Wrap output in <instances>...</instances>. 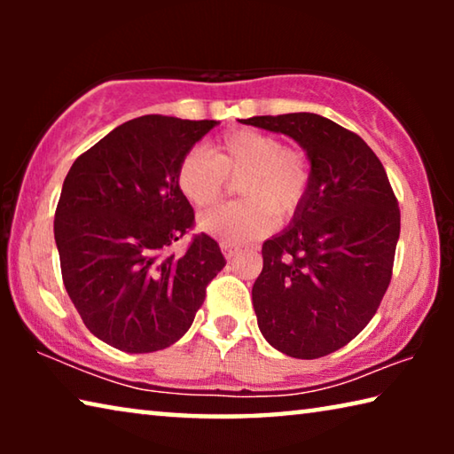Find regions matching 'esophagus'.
I'll return each mask as SVG.
<instances>
[{
	"mask_svg": "<svg viewBox=\"0 0 454 454\" xmlns=\"http://www.w3.org/2000/svg\"><path fill=\"white\" fill-rule=\"evenodd\" d=\"M220 248H222V252H224V256L230 260V258H234L238 252H240V246H236V244H232V242H222L220 244Z\"/></svg>",
	"mask_w": 454,
	"mask_h": 454,
	"instance_id": "esophagus-1",
	"label": "esophagus"
}]
</instances>
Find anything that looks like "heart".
<instances>
[{
  "instance_id": "1",
  "label": "heart",
  "mask_w": 454,
  "mask_h": 454,
  "mask_svg": "<svg viewBox=\"0 0 454 454\" xmlns=\"http://www.w3.org/2000/svg\"><path fill=\"white\" fill-rule=\"evenodd\" d=\"M228 180L244 198L200 216L204 232L230 242L266 236L276 222L294 218L312 184L309 153L284 144L280 136L254 128L222 134L208 152H186L176 170L182 196L198 210L210 208L226 196Z\"/></svg>"
}]
</instances>
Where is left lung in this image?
I'll list each match as a JSON object with an SVG mask.
<instances>
[{
    "label": "left lung",
    "instance_id": "8db88e82",
    "mask_svg": "<svg viewBox=\"0 0 454 454\" xmlns=\"http://www.w3.org/2000/svg\"><path fill=\"white\" fill-rule=\"evenodd\" d=\"M244 124L294 137L312 164L301 212L262 244L264 266L252 286L258 328L284 355L326 356L379 310L401 234L398 200L376 153L333 120L298 112Z\"/></svg>",
    "mask_w": 454,
    "mask_h": 454
}]
</instances>
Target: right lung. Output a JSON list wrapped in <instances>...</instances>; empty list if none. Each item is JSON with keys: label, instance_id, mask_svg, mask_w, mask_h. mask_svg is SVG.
I'll return each instance as SVG.
<instances>
[{"label": "right lung", "instance_id": "1", "mask_svg": "<svg viewBox=\"0 0 454 454\" xmlns=\"http://www.w3.org/2000/svg\"><path fill=\"white\" fill-rule=\"evenodd\" d=\"M216 126L150 114L112 129L75 160L53 220L64 286L83 325L124 352H156L186 334L226 260L176 184L182 156Z\"/></svg>", "mask_w": 454, "mask_h": 454}]
</instances>
